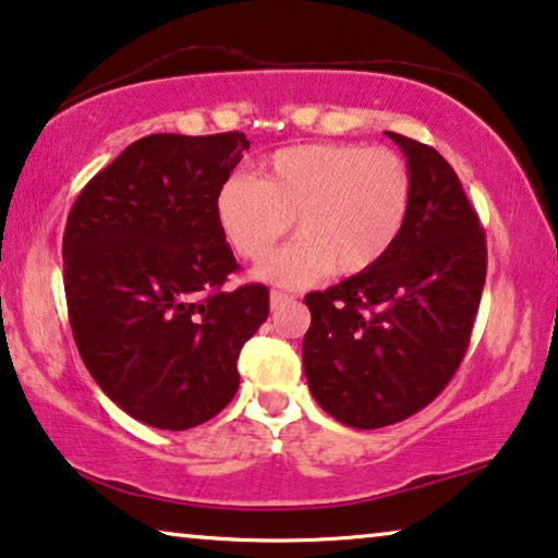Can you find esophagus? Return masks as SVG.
Listing matches in <instances>:
<instances>
[{"label": "esophagus", "instance_id": "obj_1", "mask_svg": "<svg viewBox=\"0 0 558 558\" xmlns=\"http://www.w3.org/2000/svg\"><path fill=\"white\" fill-rule=\"evenodd\" d=\"M292 300H294V296H289V294H284V292H277V289H274L271 296H269L271 310H281V307H284V304H289Z\"/></svg>", "mask_w": 558, "mask_h": 558}]
</instances>
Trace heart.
Wrapping results in <instances>:
<instances>
[{
    "mask_svg": "<svg viewBox=\"0 0 558 558\" xmlns=\"http://www.w3.org/2000/svg\"><path fill=\"white\" fill-rule=\"evenodd\" d=\"M411 170L399 151L361 144H300L274 151L262 178L235 174L218 190L228 243L262 262L292 228L300 235L256 277L304 287L335 274L368 271L388 254L409 216Z\"/></svg>",
    "mask_w": 558,
    "mask_h": 558,
    "instance_id": "1",
    "label": "heart"
}]
</instances>
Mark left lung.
Returning a JSON list of instances; mask_svg holds the SVG:
<instances>
[{
  "label": "left lung",
  "instance_id": "left-lung-1",
  "mask_svg": "<svg viewBox=\"0 0 558 558\" xmlns=\"http://www.w3.org/2000/svg\"><path fill=\"white\" fill-rule=\"evenodd\" d=\"M411 170L409 216L368 271L304 296L310 393L353 429H380L445 391L468 353L487 246L462 182L434 147L386 132Z\"/></svg>",
  "mask_w": 558,
  "mask_h": 558
}]
</instances>
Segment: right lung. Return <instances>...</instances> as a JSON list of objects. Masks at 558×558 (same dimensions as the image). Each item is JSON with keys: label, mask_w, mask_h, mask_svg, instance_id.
Instances as JSON below:
<instances>
[{"label": "right lung", "mask_w": 558, "mask_h": 558, "mask_svg": "<svg viewBox=\"0 0 558 558\" xmlns=\"http://www.w3.org/2000/svg\"><path fill=\"white\" fill-rule=\"evenodd\" d=\"M246 134H149L73 203L63 233L68 317L109 399L155 429L208 422L239 391L243 342L269 289H223L239 269L216 197Z\"/></svg>", "instance_id": "obj_1"}]
</instances>
